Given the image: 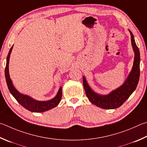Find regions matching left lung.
Instances as JSON below:
<instances>
[{
    "label": "left lung",
    "instance_id": "8db88e82",
    "mask_svg": "<svg viewBox=\"0 0 147 147\" xmlns=\"http://www.w3.org/2000/svg\"><path fill=\"white\" fill-rule=\"evenodd\" d=\"M129 32L131 35V43L134 51V60L132 70L121 86L113 90L109 94L100 95L93 91L88 85L86 79L83 76V84L88 99L98 107L105 109L118 108L123 104L136 89L140 75V50L136 44L132 33L130 31Z\"/></svg>",
    "mask_w": 147,
    "mask_h": 147
}]
</instances>
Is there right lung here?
Instances as JSON below:
<instances>
[{"label": "right lung", "instance_id": "obj_1", "mask_svg": "<svg viewBox=\"0 0 147 147\" xmlns=\"http://www.w3.org/2000/svg\"><path fill=\"white\" fill-rule=\"evenodd\" d=\"M13 46L11 47L7 55L6 59V65L5 68V77L7 83V87L11 94L13 95L18 103L24 107L27 110L33 112V113H43V112L49 111L50 109L57 107L59 104L62 96V89L60 87L58 93L55 98L47 101H37L33 98L29 96L28 95L23 94L18 91L13 86V84L10 78L9 74V62L11 53L13 49Z\"/></svg>", "mask_w": 147, "mask_h": 147}]
</instances>
